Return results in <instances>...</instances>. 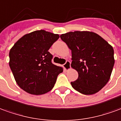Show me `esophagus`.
<instances>
[{
  "instance_id": "1",
  "label": "esophagus",
  "mask_w": 121,
  "mask_h": 121,
  "mask_svg": "<svg viewBox=\"0 0 121 121\" xmlns=\"http://www.w3.org/2000/svg\"><path fill=\"white\" fill-rule=\"evenodd\" d=\"M63 67L66 70H68L70 68V62L69 60H66V62H65L63 65Z\"/></svg>"
}]
</instances>
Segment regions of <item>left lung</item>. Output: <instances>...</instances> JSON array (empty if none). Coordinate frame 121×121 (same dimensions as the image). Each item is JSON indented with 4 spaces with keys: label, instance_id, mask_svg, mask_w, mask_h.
<instances>
[{
    "label": "left lung",
    "instance_id": "8db88e82",
    "mask_svg": "<svg viewBox=\"0 0 121 121\" xmlns=\"http://www.w3.org/2000/svg\"><path fill=\"white\" fill-rule=\"evenodd\" d=\"M72 51L71 66L78 78L72 87L83 95H93L108 82L115 60L113 47L95 32H70L60 36Z\"/></svg>",
    "mask_w": 121,
    "mask_h": 121
}]
</instances>
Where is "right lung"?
I'll use <instances>...</instances> for the list:
<instances>
[{
    "label": "right lung",
    "mask_w": 121,
    "mask_h": 121,
    "mask_svg": "<svg viewBox=\"0 0 121 121\" xmlns=\"http://www.w3.org/2000/svg\"><path fill=\"white\" fill-rule=\"evenodd\" d=\"M59 38L43 30L24 35L9 53V65L16 83L29 94L40 95L50 91L62 67L53 65L48 50Z\"/></svg>",
    "instance_id": "add662e5"
}]
</instances>
